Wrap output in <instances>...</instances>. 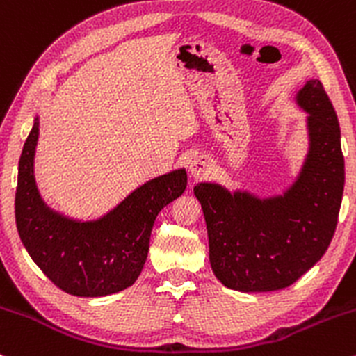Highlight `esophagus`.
<instances>
[{"label":"esophagus","mask_w":356,"mask_h":356,"mask_svg":"<svg viewBox=\"0 0 356 356\" xmlns=\"http://www.w3.org/2000/svg\"><path fill=\"white\" fill-rule=\"evenodd\" d=\"M209 167H211V162L207 161L206 157H199V159H195V161L191 162L189 172L192 177L197 179V177H202V175L209 170Z\"/></svg>","instance_id":"34e87169"}]
</instances>
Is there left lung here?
I'll list each match as a JSON object with an SVG mask.
<instances>
[{
    "mask_svg": "<svg viewBox=\"0 0 356 356\" xmlns=\"http://www.w3.org/2000/svg\"><path fill=\"white\" fill-rule=\"evenodd\" d=\"M295 102L308 113V152L281 194L259 197L216 182L194 187L209 236L211 268L236 291L288 288L321 259L337 229L345 186L338 117L316 79L298 90Z\"/></svg>",
    "mask_w": 356,
    "mask_h": 356,
    "instance_id": "left-lung-1",
    "label": "left lung"
}]
</instances>
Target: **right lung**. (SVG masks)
<instances>
[{
  "label": "right lung",
  "mask_w": 356,
  "mask_h": 356,
  "mask_svg": "<svg viewBox=\"0 0 356 356\" xmlns=\"http://www.w3.org/2000/svg\"><path fill=\"white\" fill-rule=\"evenodd\" d=\"M40 117L18 164L15 216L18 234L36 266L73 296L99 298L136 283L149 252L150 232L162 207L186 191V169L150 179L92 220L68 218L43 201L35 181Z\"/></svg>",
  "instance_id": "1"
}]
</instances>
